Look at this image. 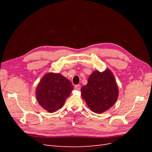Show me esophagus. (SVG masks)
Segmentation results:
<instances>
[{
	"mask_svg": "<svg viewBox=\"0 0 152 152\" xmlns=\"http://www.w3.org/2000/svg\"><path fill=\"white\" fill-rule=\"evenodd\" d=\"M75 89L76 90H77V91H79V90L80 89V86L79 84L76 85V86H75Z\"/></svg>",
	"mask_w": 152,
	"mask_h": 152,
	"instance_id": "34e87169",
	"label": "esophagus"
}]
</instances>
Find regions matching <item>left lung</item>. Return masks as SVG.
Instances as JSON below:
<instances>
[{
	"label": "left lung",
	"mask_w": 152,
	"mask_h": 152,
	"mask_svg": "<svg viewBox=\"0 0 152 152\" xmlns=\"http://www.w3.org/2000/svg\"><path fill=\"white\" fill-rule=\"evenodd\" d=\"M81 96L91 111L102 113L116 102L118 89L112 72L107 69L103 72L94 71L89 76L87 84L82 87Z\"/></svg>",
	"instance_id": "8db88e82"
}]
</instances>
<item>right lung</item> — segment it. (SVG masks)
Instances as JSON below:
<instances>
[{
    "instance_id": "1",
    "label": "right lung",
    "mask_w": 152,
    "mask_h": 152,
    "mask_svg": "<svg viewBox=\"0 0 152 152\" xmlns=\"http://www.w3.org/2000/svg\"><path fill=\"white\" fill-rule=\"evenodd\" d=\"M73 89L72 84L66 78L59 73H48L37 87L36 97L41 107L53 113L63 107Z\"/></svg>"
}]
</instances>
